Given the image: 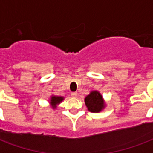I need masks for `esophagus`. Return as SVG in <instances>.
Wrapping results in <instances>:
<instances>
[{
    "instance_id": "34e87169",
    "label": "esophagus",
    "mask_w": 153,
    "mask_h": 153,
    "mask_svg": "<svg viewBox=\"0 0 153 153\" xmlns=\"http://www.w3.org/2000/svg\"><path fill=\"white\" fill-rule=\"evenodd\" d=\"M71 96L74 97H76L78 96V93L77 92H73V93H71Z\"/></svg>"
}]
</instances>
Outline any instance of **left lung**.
<instances>
[{"instance_id": "8db88e82", "label": "left lung", "mask_w": 153, "mask_h": 153, "mask_svg": "<svg viewBox=\"0 0 153 153\" xmlns=\"http://www.w3.org/2000/svg\"><path fill=\"white\" fill-rule=\"evenodd\" d=\"M84 102L90 112L98 113L102 111L106 106L102 95L96 90L90 92L89 94L85 97Z\"/></svg>"}]
</instances>
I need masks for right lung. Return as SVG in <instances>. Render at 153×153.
<instances>
[{
  "instance_id": "right-lung-1",
  "label": "right lung",
  "mask_w": 153,
  "mask_h": 153,
  "mask_svg": "<svg viewBox=\"0 0 153 153\" xmlns=\"http://www.w3.org/2000/svg\"><path fill=\"white\" fill-rule=\"evenodd\" d=\"M63 100H64V97L54 96V95H52V96L51 97L49 103H50L51 106L53 109H56L57 106H58V105H59V104H60Z\"/></svg>"
}]
</instances>
